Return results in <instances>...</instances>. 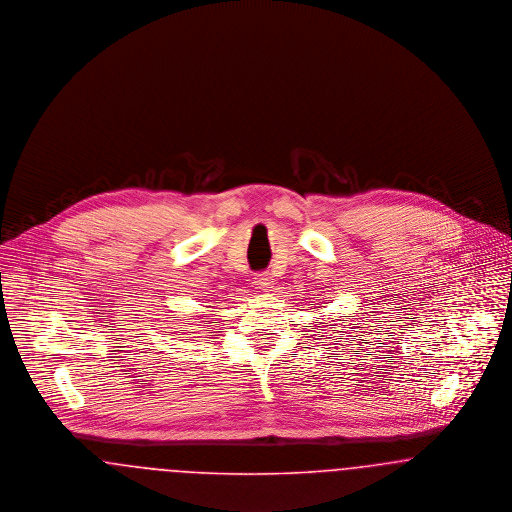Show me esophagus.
Instances as JSON below:
<instances>
[{
  "instance_id": "34e87169",
  "label": "esophagus",
  "mask_w": 512,
  "mask_h": 512,
  "mask_svg": "<svg viewBox=\"0 0 512 512\" xmlns=\"http://www.w3.org/2000/svg\"><path fill=\"white\" fill-rule=\"evenodd\" d=\"M254 283H256V287H258L260 291H264V293L273 291V285H275L271 273H258V275L254 277Z\"/></svg>"
}]
</instances>
